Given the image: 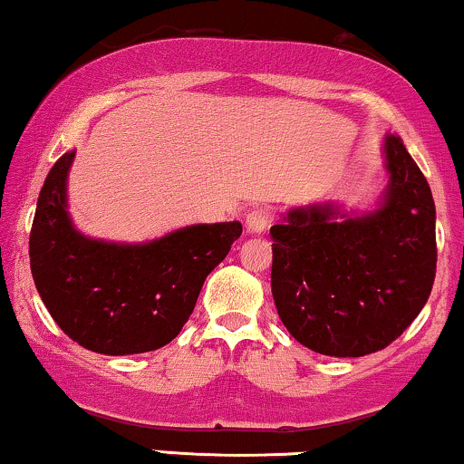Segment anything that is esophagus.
Masks as SVG:
<instances>
[{
    "instance_id": "esophagus-1",
    "label": "esophagus",
    "mask_w": 464,
    "mask_h": 464,
    "mask_svg": "<svg viewBox=\"0 0 464 464\" xmlns=\"http://www.w3.org/2000/svg\"><path fill=\"white\" fill-rule=\"evenodd\" d=\"M270 221H272L270 211L264 209V207H257V209L248 213L245 224H246V230L251 234H261L267 226H270Z\"/></svg>"
}]
</instances>
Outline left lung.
Here are the masks:
<instances>
[{
	"label": "left lung",
	"mask_w": 464,
	"mask_h": 464,
	"mask_svg": "<svg viewBox=\"0 0 464 464\" xmlns=\"http://www.w3.org/2000/svg\"><path fill=\"white\" fill-rule=\"evenodd\" d=\"M387 186L372 211L295 207L270 227L272 295L286 331L334 358L385 349L425 307L435 280V203L395 133L382 140Z\"/></svg>",
	"instance_id": "1"
}]
</instances>
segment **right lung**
I'll return each instance as SVG.
<instances>
[{
  "label": "right lung",
  "mask_w": 464,
  "mask_h": 464,
  "mask_svg": "<svg viewBox=\"0 0 464 464\" xmlns=\"http://www.w3.org/2000/svg\"><path fill=\"white\" fill-rule=\"evenodd\" d=\"M64 152L45 178L29 238L37 293L56 324L96 353L154 352L173 341L219 266L240 221L194 224L146 243H112L79 232L69 213Z\"/></svg>",
  "instance_id": "obj_1"
}]
</instances>
